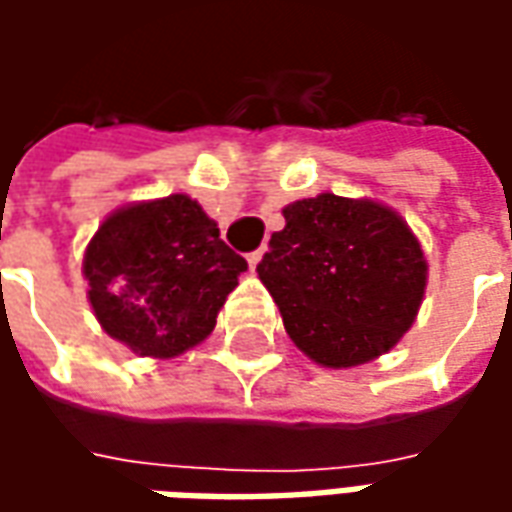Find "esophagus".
I'll return each mask as SVG.
<instances>
[{
    "label": "esophagus",
    "instance_id": "1",
    "mask_svg": "<svg viewBox=\"0 0 512 512\" xmlns=\"http://www.w3.org/2000/svg\"><path fill=\"white\" fill-rule=\"evenodd\" d=\"M263 255H266V246H260V249H255V252H249V255H246V260H249V268H252V271H255L257 263L263 260Z\"/></svg>",
    "mask_w": 512,
    "mask_h": 512
}]
</instances>
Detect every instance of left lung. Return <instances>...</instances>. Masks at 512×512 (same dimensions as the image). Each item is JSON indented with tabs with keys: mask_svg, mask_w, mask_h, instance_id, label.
Here are the masks:
<instances>
[{
	"mask_svg": "<svg viewBox=\"0 0 512 512\" xmlns=\"http://www.w3.org/2000/svg\"><path fill=\"white\" fill-rule=\"evenodd\" d=\"M260 282L290 340L323 367L386 354L417 318L428 263L408 224L373 200L318 194L285 208Z\"/></svg>",
	"mask_w": 512,
	"mask_h": 512,
	"instance_id": "left-lung-1",
	"label": "left lung"
}]
</instances>
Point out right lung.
Here are the masks:
<instances>
[{
  "instance_id": "add662e5",
  "label": "right lung",
  "mask_w": 512,
  "mask_h": 512,
  "mask_svg": "<svg viewBox=\"0 0 512 512\" xmlns=\"http://www.w3.org/2000/svg\"><path fill=\"white\" fill-rule=\"evenodd\" d=\"M246 260L186 194L139 202L106 219L84 252L90 304L134 354L169 359L202 343Z\"/></svg>"
}]
</instances>
